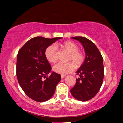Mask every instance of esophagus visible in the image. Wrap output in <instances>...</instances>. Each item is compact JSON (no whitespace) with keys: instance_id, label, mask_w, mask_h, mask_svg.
<instances>
[{"instance_id":"obj_1","label":"esophagus","mask_w":123,"mask_h":123,"mask_svg":"<svg viewBox=\"0 0 123 123\" xmlns=\"http://www.w3.org/2000/svg\"><path fill=\"white\" fill-rule=\"evenodd\" d=\"M65 75H64V74H62V75H61V78L62 79H63V78H64V77H65Z\"/></svg>"}]
</instances>
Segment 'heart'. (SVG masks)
Listing matches in <instances>:
<instances>
[{
  "mask_svg": "<svg viewBox=\"0 0 123 123\" xmlns=\"http://www.w3.org/2000/svg\"><path fill=\"white\" fill-rule=\"evenodd\" d=\"M61 47L69 53L68 61L72 62H59L53 66V70L55 72L61 74H65L74 70L76 67H79L83 64L85 60L84 54L78 50L79 47L76 43L71 41H68L61 44ZM45 55L49 62L55 63L57 61V48L54 44L48 46L45 51Z\"/></svg>",
  "mask_w": 123,
  "mask_h": 123,
  "instance_id": "b5f03b06",
  "label": "heart"
}]
</instances>
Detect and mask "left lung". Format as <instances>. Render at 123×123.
Wrapping results in <instances>:
<instances>
[{
	"label": "left lung",
	"instance_id": "8db88e82",
	"mask_svg": "<svg viewBox=\"0 0 123 123\" xmlns=\"http://www.w3.org/2000/svg\"><path fill=\"white\" fill-rule=\"evenodd\" d=\"M72 39L82 44L85 50L84 62L76 72L79 77L70 90L72 96L80 101H87L96 95L101 88L104 76L103 58L95 44L87 38L76 36Z\"/></svg>",
	"mask_w": 123,
	"mask_h": 123
}]
</instances>
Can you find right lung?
I'll return each instance as SVG.
<instances>
[{"instance_id": "obj_1", "label": "right lung", "mask_w": 123, "mask_h": 123, "mask_svg": "<svg viewBox=\"0 0 123 123\" xmlns=\"http://www.w3.org/2000/svg\"><path fill=\"white\" fill-rule=\"evenodd\" d=\"M61 39L37 36L28 40L18 51L16 73L18 81L26 95L36 102H43L53 97L61 75L52 72L45 55L48 46ZM43 78H46L44 80Z\"/></svg>"}]
</instances>
